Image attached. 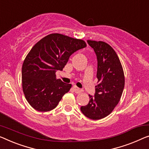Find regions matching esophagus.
<instances>
[{"mask_svg": "<svg viewBox=\"0 0 149 149\" xmlns=\"http://www.w3.org/2000/svg\"><path fill=\"white\" fill-rule=\"evenodd\" d=\"M74 90L75 91V92L77 93V94H79V93H81L82 92V90L76 87V86H74Z\"/></svg>", "mask_w": 149, "mask_h": 149, "instance_id": "1", "label": "esophagus"}]
</instances>
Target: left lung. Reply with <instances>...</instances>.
Segmentation results:
<instances>
[{
	"mask_svg": "<svg viewBox=\"0 0 149 149\" xmlns=\"http://www.w3.org/2000/svg\"><path fill=\"white\" fill-rule=\"evenodd\" d=\"M87 41L97 56L98 84L94 97L89 95L88 104L80 109L89 118L100 120L108 116L120 100L125 79L119 57L109 44L101 41Z\"/></svg>",
	"mask_w": 149,
	"mask_h": 149,
	"instance_id": "8db88e82",
	"label": "left lung"
}]
</instances>
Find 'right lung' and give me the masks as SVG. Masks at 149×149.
<instances>
[{
	"label": "right lung",
	"mask_w": 149,
	"mask_h": 149,
	"mask_svg": "<svg viewBox=\"0 0 149 149\" xmlns=\"http://www.w3.org/2000/svg\"><path fill=\"white\" fill-rule=\"evenodd\" d=\"M87 46L84 40L52 33L39 41L26 55L22 66V87L26 100L35 110L47 112L56 107L71 84L57 79L70 55Z\"/></svg>",
	"instance_id": "add662e5"
}]
</instances>
